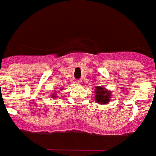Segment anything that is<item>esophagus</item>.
Wrapping results in <instances>:
<instances>
[{"instance_id":"1","label":"esophagus","mask_w":156,"mask_h":156,"mask_svg":"<svg viewBox=\"0 0 156 156\" xmlns=\"http://www.w3.org/2000/svg\"><path fill=\"white\" fill-rule=\"evenodd\" d=\"M80 83V80H77V81H76V84H79Z\"/></svg>"}]
</instances>
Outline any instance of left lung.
Returning <instances> with one entry per match:
<instances>
[{
  "label": "left lung",
  "mask_w": 156,
  "mask_h": 156,
  "mask_svg": "<svg viewBox=\"0 0 156 156\" xmlns=\"http://www.w3.org/2000/svg\"><path fill=\"white\" fill-rule=\"evenodd\" d=\"M96 88L97 89H96L95 98L97 101L101 105L106 104L109 102V93L101 87H97Z\"/></svg>",
  "instance_id": "obj_1"
}]
</instances>
